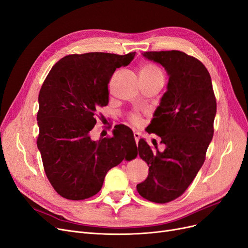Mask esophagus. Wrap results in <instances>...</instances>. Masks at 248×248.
<instances>
[{"instance_id":"34e87169","label":"esophagus","mask_w":248,"mask_h":248,"mask_svg":"<svg viewBox=\"0 0 248 248\" xmlns=\"http://www.w3.org/2000/svg\"><path fill=\"white\" fill-rule=\"evenodd\" d=\"M134 138H135V141H136V143L138 144L140 138H141V134H140L139 132H135V133H134Z\"/></svg>"}]
</instances>
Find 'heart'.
Returning <instances> with one entry per match:
<instances>
[{
    "instance_id": "obj_1",
    "label": "heart",
    "mask_w": 248,
    "mask_h": 248,
    "mask_svg": "<svg viewBox=\"0 0 248 248\" xmlns=\"http://www.w3.org/2000/svg\"><path fill=\"white\" fill-rule=\"evenodd\" d=\"M150 77V76H163L161 70L152 63H144L140 69V77ZM128 121L134 125H140L142 124V116L139 112H132L128 114Z\"/></svg>"
}]
</instances>
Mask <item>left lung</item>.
<instances>
[{
	"instance_id": "left-lung-1",
	"label": "left lung",
	"mask_w": 248,
	"mask_h": 248,
	"mask_svg": "<svg viewBox=\"0 0 248 248\" xmlns=\"http://www.w3.org/2000/svg\"><path fill=\"white\" fill-rule=\"evenodd\" d=\"M143 56L165 68L167 91L151 123L161 138L163 152L140 140L139 155L149 166L145 181L137 186L144 199L165 203L179 198L197 176L214 135L217 111L211 76L198 59L179 50L146 51Z\"/></svg>"
}]
</instances>
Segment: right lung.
I'll return each instance as SVG.
<instances>
[{
  "label": "right lung",
  "instance_id": "1",
  "mask_svg": "<svg viewBox=\"0 0 248 248\" xmlns=\"http://www.w3.org/2000/svg\"><path fill=\"white\" fill-rule=\"evenodd\" d=\"M136 52L69 55L51 68L38 95L37 148L47 179L59 195L80 201L93 197L107 171L137 156L133 132L122 126L113 137L92 141L99 107L108 104V84L117 68Z\"/></svg>",
  "mask_w": 248,
  "mask_h": 248
}]
</instances>
